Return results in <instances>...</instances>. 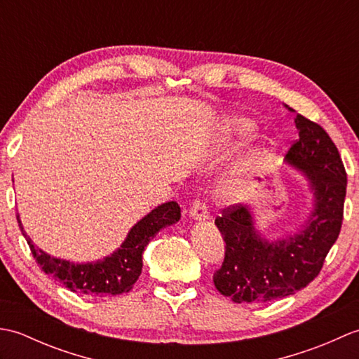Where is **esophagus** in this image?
Wrapping results in <instances>:
<instances>
[{"mask_svg":"<svg viewBox=\"0 0 359 359\" xmlns=\"http://www.w3.org/2000/svg\"><path fill=\"white\" fill-rule=\"evenodd\" d=\"M189 216H191L194 220H207L208 219L207 205H205L201 199H196L191 203V208H189Z\"/></svg>","mask_w":359,"mask_h":359,"instance_id":"1","label":"esophagus"}]
</instances>
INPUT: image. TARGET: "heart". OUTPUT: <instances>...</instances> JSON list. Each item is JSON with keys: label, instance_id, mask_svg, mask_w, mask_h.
Returning a JSON list of instances; mask_svg holds the SVG:
<instances>
[{"label": "heart", "instance_id": "1", "mask_svg": "<svg viewBox=\"0 0 359 359\" xmlns=\"http://www.w3.org/2000/svg\"><path fill=\"white\" fill-rule=\"evenodd\" d=\"M234 126L238 128L239 131H250L251 126H253V125H251L248 120H242V118H239V120H236V121H234ZM226 194L230 196V197H234V196H236V193L233 191V189H230V191H228Z\"/></svg>", "mask_w": 359, "mask_h": 359}]
</instances>
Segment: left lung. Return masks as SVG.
<instances>
[{"label": "left lung", "mask_w": 359, "mask_h": 359, "mask_svg": "<svg viewBox=\"0 0 359 359\" xmlns=\"http://www.w3.org/2000/svg\"><path fill=\"white\" fill-rule=\"evenodd\" d=\"M294 123L299 139L285 160L304 172L315 194V208L302 230L269 242L243 205H231L215 220L225 242V257L212 280L220 293L238 304L276 301L307 287L341 231L347 172L337 144L323 126L301 114Z\"/></svg>", "instance_id": "left-lung-1"}]
</instances>
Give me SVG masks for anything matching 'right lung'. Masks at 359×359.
Returning a JSON list of instances; mask_svg holds the SVG:
<instances>
[{
	"instance_id": "add662e5",
	"label": "right lung",
	"mask_w": 359,
	"mask_h": 359,
	"mask_svg": "<svg viewBox=\"0 0 359 359\" xmlns=\"http://www.w3.org/2000/svg\"><path fill=\"white\" fill-rule=\"evenodd\" d=\"M179 219L180 207L177 202L162 203L131 228L125 242L111 256L97 262L74 264L65 259L52 257L35 247L17 216L21 233L41 270L62 282L71 292L88 296H114L133 290L142 273L143 251L149 241L162 228L175 224Z\"/></svg>"
}]
</instances>
